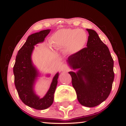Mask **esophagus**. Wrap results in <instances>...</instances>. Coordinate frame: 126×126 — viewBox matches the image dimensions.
<instances>
[{"instance_id":"34e87169","label":"esophagus","mask_w":126,"mask_h":126,"mask_svg":"<svg viewBox=\"0 0 126 126\" xmlns=\"http://www.w3.org/2000/svg\"><path fill=\"white\" fill-rule=\"evenodd\" d=\"M61 69L62 71H64V72H65V71H68V67L65 66V65H63V66H62Z\"/></svg>"}]
</instances>
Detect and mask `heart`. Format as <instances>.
Returning a JSON list of instances; mask_svg holds the SVG:
<instances>
[{"instance_id": "b5f03b06", "label": "heart", "mask_w": 126, "mask_h": 126, "mask_svg": "<svg viewBox=\"0 0 126 126\" xmlns=\"http://www.w3.org/2000/svg\"><path fill=\"white\" fill-rule=\"evenodd\" d=\"M88 41L85 32L78 29H60L52 35L51 42L58 49L64 50L70 54H74L85 47Z\"/></svg>"}]
</instances>
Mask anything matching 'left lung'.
I'll return each mask as SVG.
<instances>
[{"label": "left lung", "mask_w": 126, "mask_h": 126, "mask_svg": "<svg viewBox=\"0 0 126 126\" xmlns=\"http://www.w3.org/2000/svg\"><path fill=\"white\" fill-rule=\"evenodd\" d=\"M87 47L69 56L68 63L76 72H69L80 104L92 108L106 100L114 79V61L108 46L96 32L87 29Z\"/></svg>", "instance_id": "left-lung-1"}]
</instances>
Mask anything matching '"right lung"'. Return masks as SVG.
Wrapping results in <instances>:
<instances>
[{
  "instance_id": "right-lung-1",
  "label": "right lung",
  "mask_w": 126,
  "mask_h": 126,
  "mask_svg": "<svg viewBox=\"0 0 126 126\" xmlns=\"http://www.w3.org/2000/svg\"><path fill=\"white\" fill-rule=\"evenodd\" d=\"M51 30L47 29L32 34L18 50L14 66L15 85L20 98L24 104L37 110H44L53 103L54 94L58 84L59 73L54 77L46 95L40 98L34 92V84L38 72L34 66L31 56L35 45L42 42Z\"/></svg>"
}]
</instances>
